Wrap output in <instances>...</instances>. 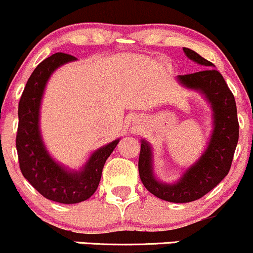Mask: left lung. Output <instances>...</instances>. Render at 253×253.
<instances>
[{
  "mask_svg": "<svg viewBox=\"0 0 253 253\" xmlns=\"http://www.w3.org/2000/svg\"><path fill=\"white\" fill-rule=\"evenodd\" d=\"M188 59L203 66L204 70L189 75H178L180 86L200 93L211 106L212 133L207 147L179 179L165 183L154 173L153 148L145 139L140 140L138 161L139 177L153 195L169 203H190L203 198L219 184L232 166L239 139V122L233 93L214 65L189 48H183Z\"/></svg>",
  "mask_w": 253,
  "mask_h": 253,
  "instance_id": "obj_1",
  "label": "left lung"
}]
</instances>
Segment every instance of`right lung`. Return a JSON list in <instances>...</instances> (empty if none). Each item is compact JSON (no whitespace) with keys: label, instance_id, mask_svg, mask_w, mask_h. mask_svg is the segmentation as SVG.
Masks as SVG:
<instances>
[{"label":"right lung","instance_id":"1","mask_svg":"<svg viewBox=\"0 0 253 253\" xmlns=\"http://www.w3.org/2000/svg\"><path fill=\"white\" fill-rule=\"evenodd\" d=\"M76 58L55 53L36 66L21 94L18 108L17 151L19 166L25 179L48 200L60 204H78L87 200L99 185L106 159L120 139L93 151L84 166L68 169L50 156L40 128V109L47 82L58 68Z\"/></svg>","mask_w":253,"mask_h":253}]
</instances>
